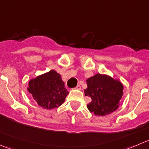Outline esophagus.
I'll use <instances>...</instances> for the list:
<instances>
[{
  "label": "esophagus",
  "instance_id": "esophagus-1",
  "mask_svg": "<svg viewBox=\"0 0 149 149\" xmlns=\"http://www.w3.org/2000/svg\"><path fill=\"white\" fill-rule=\"evenodd\" d=\"M74 88H75V89H77V90H81V87L80 85H77L76 87H75Z\"/></svg>",
  "mask_w": 149,
  "mask_h": 149
}]
</instances>
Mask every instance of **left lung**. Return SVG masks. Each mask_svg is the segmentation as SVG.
I'll use <instances>...</instances> for the list:
<instances>
[{
    "label": "left lung",
    "instance_id": "left-lung-1",
    "mask_svg": "<svg viewBox=\"0 0 149 149\" xmlns=\"http://www.w3.org/2000/svg\"><path fill=\"white\" fill-rule=\"evenodd\" d=\"M85 96L91 98L87 108L95 115H109L119 107L123 94V86L119 81L107 75L96 74L86 80Z\"/></svg>",
    "mask_w": 149,
    "mask_h": 149
}]
</instances>
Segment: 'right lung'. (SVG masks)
Wrapping results in <instances>:
<instances>
[{"instance_id": "obj_1", "label": "right lung", "mask_w": 149, "mask_h": 149, "mask_svg": "<svg viewBox=\"0 0 149 149\" xmlns=\"http://www.w3.org/2000/svg\"><path fill=\"white\" fill-rule=\"evenodd\" d=\"M28 91L37 104L47 109L61 106L68 94L61 75L53 70L31 79Z\"/></svg>"}]
</instances>
